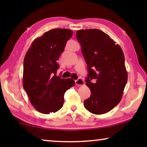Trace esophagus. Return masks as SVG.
<instances>
[{
    "mask_svg": "<svg viewBox=\"0 0 147 147\" xmlns=\"http://www.w3.org/2000/svg\"><path fill=\"white\" fill-rule=\"evenodd\" d=\"M75 84L77 86H83L84 85V81L83 79L78 78V80H75Z\"/></svg>",
    "mask_w": 147,
    "mask_h": 147,
    "instance_id": "1",
    "label": "esophagus"
}]
</instances>
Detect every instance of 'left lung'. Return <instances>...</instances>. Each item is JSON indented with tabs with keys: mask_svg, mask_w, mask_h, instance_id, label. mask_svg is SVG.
I'll return each instance as SVG.
<instances>
[{
	"mask_svg": "<svg viewBox=\"0 0 147 147\" xmlns=\"http://www.w3.org/2000/svg\"><path fill=\"white\" fill-rule=\"evenodd\" d=\"M76 38L88 65L86 82L91 90L84 106L95 115L108 113L120 102L127 82L123 52L100 30H79Z\"/></svg>",
	"mask_w": 147,
	"mask_h": 147,
	"instance_id": "left-lung-1",
	"label": "left lung"
}]
</instances>
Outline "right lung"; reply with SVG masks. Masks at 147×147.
<instances>
[{
    "instance_id": "right-lung-1",
    "label": "right lung",
    "mask_w": 147,
    "mask_h": 147,
    "mask_svg": "<svg viewBox=\"0 0 147 147\" xmlns=\"http://www.w3.org/2000/svg\"><path fill=\"white\" fill-rule=\"evenodd\" d=\"M72 36L73 31L68 29L51 30L34 39L24 56L23 88L32 105L40 113L60 109L65 93L75 84L73 79L56 76L57 61Z\"/></svg>"
}]
</instances>
